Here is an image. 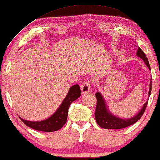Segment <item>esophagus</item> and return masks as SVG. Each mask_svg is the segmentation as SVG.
I'll use <instances>...</instances> for the list:
<instances>
[{
  "label": "esophagus",
  "mask_w": 160,
  "mask_h": 160,
  "mask_svg": "<svg viewBox=\"0 0 160 160\" xmlns=\"http://www.w3.org/2000/svg\"><path fill=\"white\" fill-rule=\"evenodd\" d=\"M81 90H82V94H86L89 92H90V86H89V82H84L82 86H81Z\"/></svg>",
  "instance_id": "obj_1"
}]
</instances>
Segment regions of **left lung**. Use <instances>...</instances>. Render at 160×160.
Here are the masks:
<instances>
[{"label":"left lung","mask_w":160,"mask_h":160,"mask_svg":"<svg viewBox=\"0 0 160 160\" xmlns=\"http://www.w3.org/2000/svg\"><path fill=\"white\" fill-rule=\"evenodd\" d=\"M136 55L142 59L145 62L146 66L148 68L151 70L149 62L147 58H146V54L144 52L142 51L141 48H138L137 51ZM152 82H150L149 85V90H148V98H149L151 92H152ZM96 98H97V106H96L95 109V119L98 125L100 128L104 129H108V130H118V129H122L127 127H129L132 124H135V122L138 121L141 119L142 115L143 114L144 111L146 110V106L148 104V100L143 106L140 111L138 112L137 114H135L134 117L131 118H128V119H122V118L118 117L109 111L106 105V101L104 99L103 96L101 95L100 92H97L95 94Z\"/></svg>","instance_id":"8db88e82"}]
</instances>
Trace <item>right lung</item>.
Wrapping results in <instances>:
<instances>
[{
	"instance_id": "right-lung-1",
	"label": "right lung",
	"mask_w": 160,
	"mask_h": 160,
	"mask_svg": "<svg viewBox=\"0 0 160 160\" xmlns=\"http://www.w3.org/2000/svg\"><path fill=\"white\" fill-rule=\"evenodd\" d=\"M81 90L78 84L70 87L66 97L58 107L55 112L47 119L41 121H28L20 118V119L29 128L42 132H54L59 130L66 123L68 111L72 102L81 96Z\"/></svg>"
}]
</instances>
